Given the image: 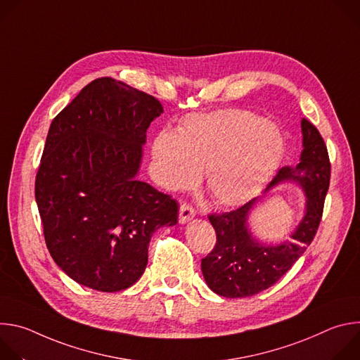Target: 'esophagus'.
<instances>
[{"label":"esophagus","instance_id":"obj_1","mask_svg":"<svg viewBox=\"0 0 360 360\" xmlns=\"http://www.w3.org/2000/svg\"><path fill=\"white\" fill-rule=\"evenodd\" d=\"M195 218V211L189 207V205L184 203L179 208V224H186Z\"/></svg>","mask_w":360,"mask_h":360}]
</instances>
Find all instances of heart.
Segmentation results:
<instances>
[{
    "instance_id": "heart-1",
    "label": "heart",
    "mask_w": 360,
    "mask_h": 360,
    "mask_svg": "<svg viewBox=\"0 0 360 360\" xmlns=\"http://www.w3.org/2000/svg\"><path fill=\"white\" fill-rule=\"evenodd\" d=\"M285 153L281 129L242 110L188 115L178 134L160 131L150 157L157 181L167 189L205 184L221 207H239L266 185Z\"/></svg>"
}]
</instances>
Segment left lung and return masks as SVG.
<instances>
[{"mask_svg":"<svg viewBox=\"0 0 360 360\" xmlns=\"http://www.w3.org/2000/svg\"><path fill=\"white\" fill-rule=\"evenodd\" d=\"M302 152L296 167L281 168L262 196L222 215H210L217 232V246L202 259L200 268L208 288L219 296L246 297L276 283L300 258L314 240L329 188L330 162L319 131L307 120L300 121ZM290 183L301 188L305 198L304 215L281 244L256 238L248 225L255 205L278 184Z\"/></svg>","mask_w":360,"mask_h":360,"instance_id":"obj_1","label":"left lung"}]
</instances>
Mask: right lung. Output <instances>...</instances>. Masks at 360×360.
<instances>
[{
	"label": "right lung",
	"mask_w": 360,
	"mask_h": 360,
	"mask_svg": "<svg viewBox=\"0 0 360 360\" xmlns=\"http://www.w3.org/2000/svg\"><path fill=\"white\" fill-rule=\"evenodd\" d=\"M161 102L114 78L88 84L49 127L35 179L46 248L72 281L101 292L132 286L152 235L178 203L139 181L146 129Z\"/></svg>",
	"instance_id": "add662e5"
}]
</instances>
